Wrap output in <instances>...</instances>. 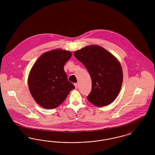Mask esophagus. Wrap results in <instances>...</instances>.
Listing matches in <instances>:
<instances>
[{
	"label": "esophagus",
	"instance_id": "obj_1",
	"mask_svg": "<svg viewBox=\"0 0 155 155\" xmlns=\"http://www.w3.org/2000/svg\"><path fill=\"white\" fill-rule=\"evenodd\" d=\"M74 86H75V88L77 89L78 88V84L77 83H75L74 84Z\"/></svg>",
	"mask_w": 155,
	"mask_h": 155
}]
</instances>
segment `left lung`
I'll return each mask as SVG.
<instances>
[{"mask_svg":"<svg viewBox=\"0 0 155 155\" xmlns=\"http://www.w3.org/2000/svg\"><path fill=\"white\" fill-rule=\"evenodd\" d=\"M74 54L86 67L91 78L89 101L99 107L112 103L120 91L123 78L118 60L98 45L85 46L75 51Z\"/></svg>","mask_w":155,"mask_h":155,"instance_id":"1","label":"left lung"}]
</instances>
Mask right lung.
Instances as JSON below:
<instances>
[{
	"mask_svg": "<svg viewBox=\"0 0 155 155\" xmlns=\"http://www.w3.org/2000/svg\"><path fill=\"white\" fill-rule=\"evenodd\" d=\"M71 53L60 49L43 53L30 71L28 84L35 102L47 109L56 108L75 88L68 80L64 66Z\"/></svg>",
	"mask_w": 155,
	"mask_h": 155,
	"instance_id": "1",
	"label": "right lung"
}]
</instances>
